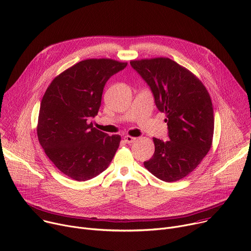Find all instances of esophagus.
<instances>
[{"mask_svg": "<svg viewBox=\"0 0 251 251\" xmlns=\"http://www.w3.org/2000/svg\"><path fill=\"white\" fill-rule=\"evenodd\" d=\"M124 141L127 143V144H131V143H133V142H135V140H136V138L135 137H133V136H130V135H126V136H124Z\"/></svg>", "mask_w": 251, "mask_h": 251, "instance_id": "obj_1", "label": "esophagus"}]
</instances>
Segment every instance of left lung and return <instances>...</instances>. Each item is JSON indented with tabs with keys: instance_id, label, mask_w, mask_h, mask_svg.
<instances>
[{
	"instance_id": "obj_1",
	"label": "left lung",
	"mask_w": 251,
	"mask_h": 251,
	"mask_svg": "<svg viewBox=\"0 0 251 251\" xmlns=\"http://www.w3.org/2000/svg\"><path fill=\"white\" fill-rule=\"evenodd\" d=\"M130 64L151 88L168 125L170 140L153 138L155 152L144 166L165 182L184 178L212 145L214 115L208 91L192 72L169 58L132 60Z\"/></svg>"
}]
</instances>
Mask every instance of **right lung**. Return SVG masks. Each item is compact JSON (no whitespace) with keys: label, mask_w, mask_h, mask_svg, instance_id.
I'll return each mask as SVG.
<instances>
[{"label":"right lung","mask_w":251,"mask_h":251,"mask_svg":"<svg viewBox=\"0 0 251 251\" xmlns=\"http://www.w3.org/2000/svg\"><path fill=\"white\" fill-rule=\"evenodd\" d=\"M126 66V62L107 58L83 60L55 77L45 92L38 139L53 164L68 177L77 181L93 178L115 155L121 136L96 129L89 118L98 114L108 79Z\"/></svg>","instance_id":"right-lung-1"}]
</instances>
